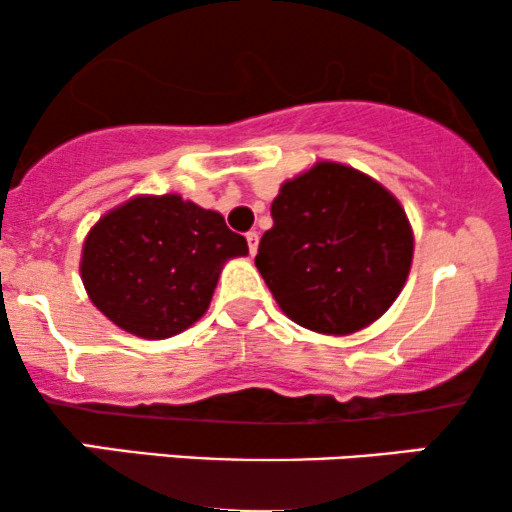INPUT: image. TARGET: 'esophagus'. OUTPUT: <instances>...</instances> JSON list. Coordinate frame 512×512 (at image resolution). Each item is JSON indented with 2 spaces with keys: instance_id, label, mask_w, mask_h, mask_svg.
<instances>
[{
  "instance_id": "obj_1",
  "label": "esophagus",
  "mask_w": 512,
  "mask_h": 512,
  "mask_svg": "<svg viewBox=\"0 0 512 512\" xmlns=\"http://www.w3.org/2000/svg\"><path fill=\"white\" fill-rule=\"evenodd\" d=\"M246 244H249V254L256 256V251H258V234L256 232H246Z\"/></svg>"
}]
</instances>
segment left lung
Segmentation results:
<instances>
[{
  "instance_id": "8db88e82",
  "label": "left lung",
  "mask_w": 512,
  "mask_h": 512,
  "mask_svg": "<svg viewBox=\"0 0 512 512\" xmlns=\"http://www.w3.org/2000/svg\"><path fill=\"white\" fill-rule=\"evenodd\" d=\"M256 268L299 326L350 335L398 299L412 266V227L398 198L338 162L280 186Z\"/></svg>"
}]
</instances>
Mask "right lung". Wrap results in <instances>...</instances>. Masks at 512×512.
<instances>
[{
    "label": "right lung",
    "instance_id": "obj_1",
    "mask_svg": "<svg viewBox=\"0 0 512 512\" xmlns=\"http://www.w3.org/2000/svg\"><path fill=\"white\" fill-rule=\"evenodd\" d=\"M246 254V239L215 210L177 194L136 196L88 232L81 278L114 326L162 340L206 314L222 263Z\"/></svg>",
    "mask_w": 512,
    "mask_h": 512
}]
</instances>
